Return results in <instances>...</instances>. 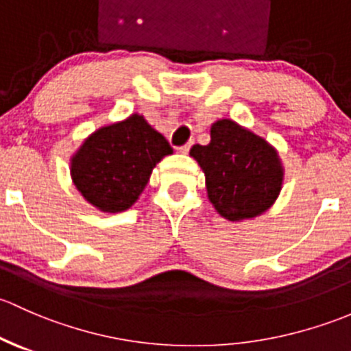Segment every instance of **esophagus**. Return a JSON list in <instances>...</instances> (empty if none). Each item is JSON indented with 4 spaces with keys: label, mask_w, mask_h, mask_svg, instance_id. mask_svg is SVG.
Instances as JSON below:
<instances>
[{
    "label": "esophagus",
    "mask_w": 351,
    "mask_h": 351,
    "mask_svg": "<svg viewBox=\"0 0 351 351\" xmlns=\"http://www.w3.org/2000/svg\"><path fill=\"white\" fill-rule=\"evenodd\" d=\"M191 145H193V142H187L186 145L179 147V152H180V154H187V152H189V149H191Z\"/></svg>",
    "instance_id": "esophagus-1"
}]
</instances>
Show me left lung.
I'll return each instance as SVG.
<instances>
[{
	"instance_id": "8db88e82",
	"label": "left lung",
	"mask_w": 351,
	"mask_h": 351,
	"mask_svg": "<svg viewBox=\"0 0 351 351\" xmlns=\"http://www.w3.org/2000/svg\"><path fill=\"white\" fill-rule=\"evenodd\" d=\"M189 155L204 172L209 201L228 221L262 215L282 189L277 150L233 120L213 123L211 142L194 145Z\"/></svg>"
}]
</instances>
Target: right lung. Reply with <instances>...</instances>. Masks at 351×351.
<instances>
[{
    "instance_id": "right-lung-1",
    "label": "right lung",
    "mask_w": 351,
    "mask_h": 351,
    "mask_svg": "<svg viewBox=\"0 0 351 351\" xmlns=\"http://www.w3.org/2000/svg\"><path fill=\"white\" fill-rule=\"evenodd\" d=\"M171 154L165 136L135 113L84 140L71 158L72 182L99 211H126L143 193L155 165Z\"/></svg>"
}]
</instances>
